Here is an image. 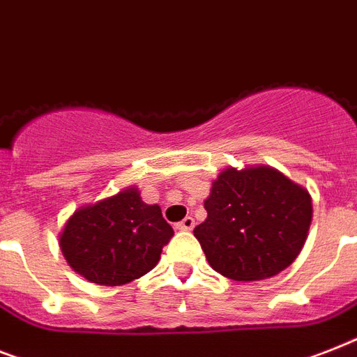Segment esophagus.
Here are the masks:
<instances>
[{
  "mask_svg": "<svg viewBox=\"0 0 357 357\" xmlns=\"http://www.w3.org/2000/svg\"><path fill=\"white\" fill-rule=\"evenodd\" d=\"M192 227H194V218H190V216H187V218L181 220V222L176 225V229H179V231H190Z\"/></svg>",
  "mask_w": 357,
  "mask_h": 357,
  "instance_id": "esophagus-1",
  "label": "esophagus"
}]
</instances>
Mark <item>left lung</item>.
<instances>
[{"label":"left lung","mask_w":357,"mask_h":357,"mask_svg":"<svg viewBox=\"0 0 357 357\" xmlns=\"http://www.w3.org/2000/svg\"><path fill=\"white\" fill-rule=\"evenodd\" d=\"M205 211L207 220L194 227V236L214 271L242 282L288 268L312 224L308 190L264 165L222 170Z\"/></svg>","instance_id":"left-lung-1"}]
</instances>
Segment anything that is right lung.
Wrapping results in <instances>:
<instances>
[{
    "instance_id": "right-lung-1",
    "label": "right lung",
    "mask_w": 357,
    "mask_h": 357,
    "mask_svg": "<svg viewBox=\"0 0 357 357\" xmlns=\"http://www.w3.org/2000/svg\"><path fill=\"white\" fill-rule=\"evenodd\" d=\"M159 205L141 199L135 187L77 208L60 233L68 264L89 282L121 286L155 268L172 238Z\"/></svg>"
}]
</instances>
